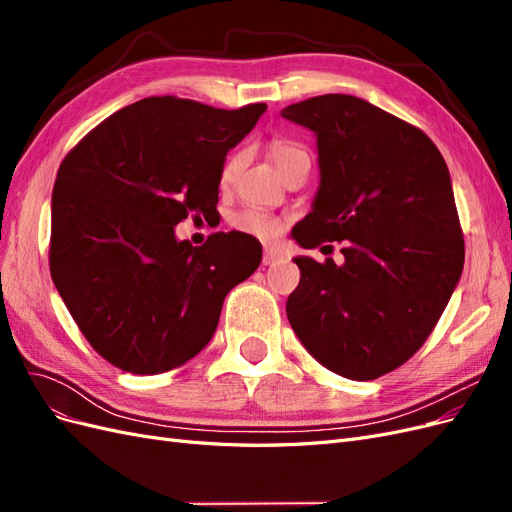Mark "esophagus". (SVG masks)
Segmentation results:
<instances>
[{"mask_svg": "<svg viewBox=\"0 0 512 512\" xmlns=\"http://www.w3.org/2000/svg\"><path fill=\"white\" fill-rule=\"evenodd\" d=\"M282 260V254L275 250H265V256H262V265H275V262Z\"/></svg>", "mask_w": 512, "mask_h": 512, "instance_id": "1", "label": "esophagus"}]
</instances>
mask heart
Returning a JSON list of instances; mask_svg holds the SVG:
<instances>
[{"label":"heart","mask_w":512,"mask_h":512,"mask_svg":"<svg viewBox=\"0 0 512 512\" xmlns=\"http://www.w3.org/2000/svg\"><path fill=\"white\" fill-rule=\"evenodd\" d=\"M269 151H271V158H273L275 166L280 168V173L290 162L307 156V153L301 147L292 145L288 141H273ZM243 164H245V153L243 151L232 153V156L226 160V164L222 168V177H220L222 185H228L232 179H235V175L243 168ZM232 226H235L241 232H245V235H252L260 241H273L275 237H280L282 230H284V222L277 218V215H273L265 209L239 211L235 218H232Z\"/></svg>","instance_id":"1"}]
</instances>
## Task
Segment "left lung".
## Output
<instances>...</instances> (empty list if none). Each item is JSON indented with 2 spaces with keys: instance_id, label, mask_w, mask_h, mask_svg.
I'll return each mask as SVG.
<instances>
[{
  "instance_id": "left-lung-1",
  "label": "left lung",
  "mask_w": 512,
  "mask_h": 512,
  "mask_svg": "<svg viewBox=\"0 0 512 512\" xmlns=\"http://www.w3.org/2000/svg\"><path fill=\"white\" fill-rule=\"evenodd\" d=\"M282 117L316 134L320 183L292 228L305 250L344 241V265L297 256L286 316L305 350L348 380L404 365L436 327L463 271L451 173L431 138L367 100L327 94Z\"/></svg>"
}]
</instances>
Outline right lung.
<instances>
[{
    "instance_id": "obj_1",
    "label": "right lung",
    "mask_w": 512,
    "mask_h": 512,
    "mask_svg": "<svg viewBox=\"0 0 512 512\" xmlns=\"http://www.w3.org/2000/svg\"><path fill=\"white\" fill-rule=\"evenodd\" d=\"M265 111L145 98L104 119L61 162L51 277L108 363L141 376L188 363L218 329L226 294L258 269L252 235L215 232L192 247L175 226L215 211L226 153Z\"/></svg>"
}]
</instances>
